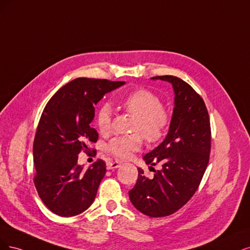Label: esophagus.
Instances as JSON below:
<instances>
[{
  "mask_svg": "<svg viewBox=\"0 0 250 250\" xmlns=\"http://www.w3.org/2000/svg\"><path fill=\"white\" fill-rule=\"evenodd\" d=\"M120 166L119 162H115V161H109L107 163V169H115Z\"/></svg>",
  "mask_w": 250,
  "mask_h": 250,
  "instance_id": "esophagus-1",
  "label": "esophagus"
}]
</instances>
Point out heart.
<instances>
[{
  "mask_svg": "<svg viewBox=\"0 0 250 250\" xmlns=\"http://www.w3.org/2000/svg\"><path fill=\"white\" fill-rule=\"evenodd\" d=\"M120 104L127 113L135 116L132 125L133 132H139L150 143L163 139L170 124V117L156 93L146 88H139L125 94L120 100ZM95 125L102 134L109 133L111 130L109 104H104L99 108L95 114ZM141 146L142 137L139 134H133L115 137L106 146V151L117 159L124 160L130 158Z\"/></svg>",
  "mask_w": 250,
  "mask_h": 250,
  "instance_id": "1",
  "label": "heart"
}]
</instances>
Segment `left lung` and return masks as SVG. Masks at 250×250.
Listing matches in <instances>:
<instances>
[{"mask_svg":"<svg viewBox=\"0 0 250 250\" xmlns=\"http://www.w3.org/2000/svg\"><path fill=\"white\" fill-rule=\"evenodd\" d=\"M151 79L171 83L173 113L164 141L143 157L149 169L158 163L162 169L148 179L138 168L128 196L144 215L164 217L180 210L197 190L210 159L211 125L204 100L188 83L173 76Z\"/></svg>","mask_w":250,"mask_h":250,"instance_id":"left-lung-1","label":"left lung"}]
</instances>
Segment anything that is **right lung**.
Instances as JSON below:
<instances>
[{"instance_id":"1","label":"right lung","mask_w":250,"mask_h":250,"mask_svg":"<svg viewBox=\"0 0 250 250\" xmlns=\"http://www.w3.org/2000/svg\"><path fill=\"white\" fill-rule=\"evenodd\" d=\"M125 83L78 78L60 88L43 109L33 144L34 184L39 197L56 215L76 216L92 205L106 163L98 160L84 169L78 165V155L91 151L98 141L99 134L90 126L94 106Z\"/></svg>"}]
</instances>
